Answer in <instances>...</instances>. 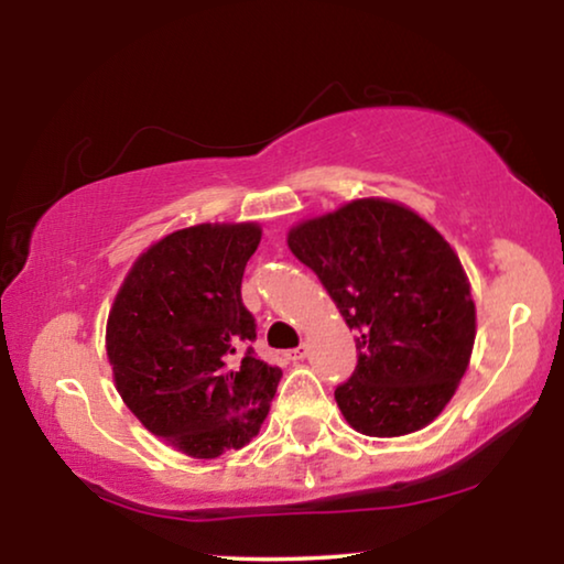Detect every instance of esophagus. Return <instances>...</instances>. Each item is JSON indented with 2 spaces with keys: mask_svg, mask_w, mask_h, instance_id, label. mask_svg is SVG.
<instances>
[{
  "mask_svg": "<svg viewBox=\"0 0 564 564\" xmlns=\"http://www.w3.org/2000/svg\"><path fill=\"white\" fill-rule=\"evenodd\" d=\"M306 355H308V347H306V345H299L296 350H289V352H285V358H289L291 362H299V360H304Z\"/></svg>",
  "mask_w": 564,
  "mask_h": 564,
  "instance_id": "esophagus-1",
  "label": "esophagus"
}]
</instances>
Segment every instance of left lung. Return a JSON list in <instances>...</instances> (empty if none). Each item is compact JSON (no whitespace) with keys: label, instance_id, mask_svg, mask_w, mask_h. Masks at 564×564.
I'll list each match as a JSON object with an SVG mask.
<instances>
[{"label":"left lung","instance_id":"1","mask_svg":"<svg viewBox=\"0 0 564 564\" xmlns=\"http://www.w3.org/2000/svg\"><path fill=\"white\" fill-rule=\"evenodd\" d=\"M289 248L358 332V368L335 391L347 424L368 437L432 424L475 345L470 281L449 242L409 206L368 196L293 225Z\"/></svg>","mask_w":564,"mask_h":564}]
</instances>
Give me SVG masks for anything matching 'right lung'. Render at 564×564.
<instances>
[{
    "label": "right lung",
    "instance_id": "right-lung-1",
    "mask_svg": "<svg viewBox=\"0 0 564 564\" xmlns=\"http://www.w3.org/2000/svg\"><path fill=\"white\" fill-rule=\"evenodd\" d=\"M258 221L194 225L134 260L107 319L115 386L140 424L196 459L240 449L260 432L281 370L258 360L245 265Z\"/></svg>",
    "mask_w": 564,
    "mask_h": 564
}]
</instances>
